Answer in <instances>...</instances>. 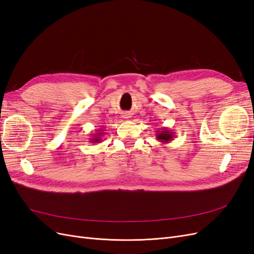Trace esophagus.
<instances>
[{
	"mask_svg": "<svg viewBox=\"0 0 254 254\" xmlns=\"http://www.w3.org/2000/svg\"><path fill=\"white\" fill-rule=\"evenodd\" d=\"M123 118L128 120V119L131 118V115H130V113H123Z\"/></svg>",
	"mask_w": 254,
	"mask_h": 254,
	"instance_id": "obj_1",
	"label": "esophagus"
}]
</instances>
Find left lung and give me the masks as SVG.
<instances>
[{"mask_svg":"<svg viewBox=\"0 0 254 254\" xmlns=\"http://www.w3.org/2000/svg\"><path fill=\"white\" fill-rule=\"evenodd\" d=\"M156 137L159 142L163 144L170 143L174 139V131L166 127H162L156 131Z\"/></svg>","mask_w":254,"mask_h":254,"instance_id":"8db88e82","label":"left lung"}]
</instances>
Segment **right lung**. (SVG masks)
Wrapping results in <instances>:
<instances>
[{
  "instance_id": "1",
  "label": "right lung",
  "mask_w": 254,
  "mask_h": 254,
  "mask_svg": "<svg viewBox=\"0 0 254 254\" xmlns=\"http://www.w3.org/2000/svg\"><path fill=\"white\" fill-rule=\"evenodd\" d=\"M104 134H105V129H103V128L96 129L95 130V133L90 134V135H92L93 137H91V139H89V140H90L91 143H93V144L101 143L102 142V136H104Z\"/></svg>"
}]
</instances>
